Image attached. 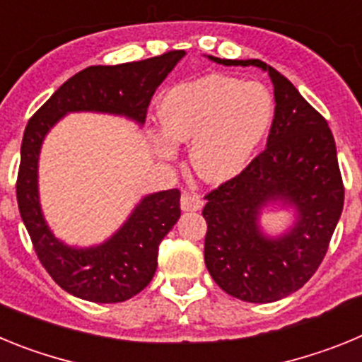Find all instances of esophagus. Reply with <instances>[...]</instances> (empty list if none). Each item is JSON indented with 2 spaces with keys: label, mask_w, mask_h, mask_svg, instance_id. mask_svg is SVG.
Masks as SVG:
<instances>
[{
  "label": "esophagus",
  "mask_w": 362,
  "mask_h": 362,
  "mask_svg": "<svg viewBox=\"0 0 362 362\" xmlns=\"http://www.w3.org/2000/svg\"><path fill=\"white\" fill-rule=\"evenodd\" d=\"M203 199L197 194H190V192H185L181 196V210L185 212H196V210L203 209Z\"/></svg>",
  "instance_id": "34e87169"
}]
</instances>
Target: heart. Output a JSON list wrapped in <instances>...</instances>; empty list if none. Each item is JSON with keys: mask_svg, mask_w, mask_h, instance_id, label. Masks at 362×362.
<instances>
[{"mask_svg": "<svg viewBox=\"0 0 362 362\" xmlns=\"http://www.w3.org/2000/svg\"><path fill=\"white\" fill-rule=\"evenodd\" d=\"M163 132L152 134L161 158H175V143H190L192 165L210 183L245 170L274 121V99L259 81L210 74L172 86L161 99Z\"/></svg>", "mask_w": 362, "mask_h": 362, "instance_id": "b5f03b06", "label": "heart"}]
</instances>
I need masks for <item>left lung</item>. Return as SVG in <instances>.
<instances>
[{
	"mask_svg": "<svg viewBox=\"0 0 362 362\" xmlns=\"http://www.w3.org/2000/svg\"><path fill=\"white\" fill-rule=\"evenodd\" d=\"M209 57L268 72L276 112L267 148L241 174L204 196V264L228 296L274 303L297 292L328 250L344 204L337 148L325 117L274 66L261 59ZM277 202L296 210V223L270 238L258 226V216Z\"/></svg>",
	"mask_w": 362,
	"mask_h": 362,
	"instance_id": "obj_1",
	"label": "left lung"
}]
</instances>
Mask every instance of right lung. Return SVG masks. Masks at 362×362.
Returning a JSON list of instances; mask_svg holds the SVG:
<instances>
[{"label":"right lung","instance_id":"right-lung-1","mask_svg":"<svg viewBox=\"0 0 362 362\" xmlns=\"http://www.w3.org/2000/svg\"><path fill=\"white\" fill-rule=\"evenodd\" d=\"M185 50L143 62L88 66L63 83L30 117L21 143L16 196L37 259L65 292L92 303H123L141 292L158 268L159 243L177 223V188L145 196L110 239L90 248L69 246L50 232L40 204L37 163L45 136L69 112H103L145 123L153 92Z\"/></svg>","mask_w":362,"mask_h":362}]
</instances>
